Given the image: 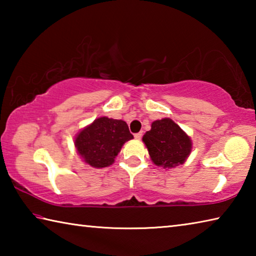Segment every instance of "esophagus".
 Instances as JSON below:
<instances>
[{
    "mask_svg": "<svg viewBox=\"0 0 256 256\" xmlns=\"http://www.w3.org/2000/svg\"><path fill=\"white\" fill-rule=\"evenodd\" d=\"M142 136H144V133H142V132H138V133H136V134H134V138H136V140H140V138H142Z\"/></svg>",
    "mask_w": 256,
    "mask_h": 256,
    "instance_id": "1",
    "label": "esophagus"
}]
</instances>
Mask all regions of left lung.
Segmentation results:
<instances>
[{"mask_svg":"<svg viewBox=\"0 0 256 256\" xmlns=\"http://www.w3.org/2000/svg\"><path fill=\"white\" fill-rule=\"evenodd\" d=\"M142 141L156 166L168 170L183 164L192 150L190 138L170 118L154 120Z\"/></svg>","mask_w":256,"mask_h":256,"instance_id":"obj_1","label":"left lung"}]
</instances>
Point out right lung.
I'll list each match as a JSON object with an SVG mask.
<instances>
[{
  "instance_id": "add662e5",
  "label": "right lung",
  "mask_w": 256,
  "mask_h": 256,
  "mask_svg": "<svg viewBox=\"0 0 256 256\" xmlns=\"http://www.w3.org/2000/svg\"><path fill=\"white\" fill-rule=\"evenodd\" d=\"M132 138L124 120L104 116L76 134L74 146L86 164L94 168H104L115 162L123 144Z\"/></svg>"
}]
</instances>
